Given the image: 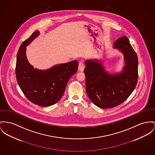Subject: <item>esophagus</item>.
<instances>
[{"label": "esophagus", "instance_id": "34e87169", "mask_svg": "<svg viewBox=\"0 0 155 155\" xmlns=\"http://www.w3.org/2000/svg\"><path fill=\"white\" fill-rule=\"evenodd\" d=\"M84 68H85V65L84 64V63H83L82 62H79V66H78V70H79V71H81V72H82V71H83Z\"/></svg>", "mask_w": 155, "mask_h": 155}]
</instances>
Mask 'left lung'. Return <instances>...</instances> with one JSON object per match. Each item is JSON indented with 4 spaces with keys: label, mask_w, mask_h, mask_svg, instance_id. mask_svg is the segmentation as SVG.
<instances>
[{
    "label": "left lung",
    "mask_w": 155,
    "mask_h": 155,
    "mask_svg": "<svg viewBox=\"0 0 155 155\" xmlns=\"http://www.w3.org/2000/svg\"><path fill=\"white\" fill-rule=\"evenodd\" d=\"M114 47L124 54L125 65L122 72L110 74L97 60L85 61L86 93L90 100L102 109L123 103L133 92L137 82V56L128 38L126 36L119 38L114 42Z\"/></svg>",
    "instance_id": "8db88e82"
}]
</instances>
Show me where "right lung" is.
Returning a JSON list of instances; mask_svg holds the SVG:
<instances>
[{"mask_svg":"<svg viewBox=\"0 0 155 155\" xmlns=\"http://www.w3.org/2000/svg\"><path fill=\"white\" fill-rule=\"evenodd\" d=\"M39 33L33 32L21 43L17 53L16 76L21 91L31 102L49 106L62 98L69 80L78 71L79 63L74 60L45 71L34 69L26 58V49Z\"/></svg>","mask_w":155,"mask_h":155,"instance_id":"add662e5","label":"right lung"}]
</instances>
